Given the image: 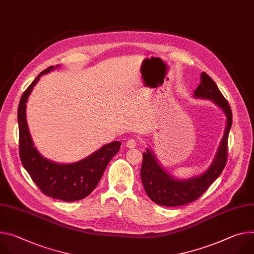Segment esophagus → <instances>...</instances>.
Segmentation results:
<instances>
[{
  "label": "esophagus",
  "mask_w": 254,
  "mask_h": 254,
  "mask_svg": "<svg viewBox=\"0 0 254 254\" xmlns=\"http://www.w3.org/2000/svg\"><path fill=\"white\" fill-rule=\"evenodd\" d=\"M137 144V140L135 139V137H130V139L127 140V142L126 143V146L128 148V149H132L136 146Z\"/></svg>",
  "instance_id": "1"
}]
</instances>
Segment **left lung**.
Wrapping results in <instances>:
<instances>
[{"instance_id": "8db88e82", "label": "left lung", "mask_w": 254, "mask_h": 254, "mask_svg": "<svg viewBox=\"0 0 254 254\" xmlns=\"http://www.w3.org/2000/svg\"><path fill=\"white\" fill-rule=\"evenodd\" d=\"M200 84L194 91V96L211 99L219 105L227 117L225 134L214 163L202 175L190 180H176L161 167L153 153L147 149L143 153L141 178L148 196L156 203L166 206H178L197 199L220 176L228 159V136L232 126V111L214 80L202 72Z\"/></svg>"}]
</instances>
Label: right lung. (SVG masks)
I'll return each mask as SVG.
<instances>
[{
	"label": "right lung",
	"instance_id": "1",
	"mask_svg": "<svg viewBox=\"0 0 254 254\" xmlns=\"http://www.w3.org/2000/svg\"><path fill=\"white\" fill-rule=\"evenodd\" d=\"M49 66L42 71L23 93L18 106L19 155L21 162L38 189L45 195L64 201H75L88 196L100 181L112 157L120 151L121 142L103 146L94 154L73 164H57L43 158L33 147L26 123V101L39 80L52 71Z\"/></svg>",
	"mask_w": 254,
	"mask_h": 254
}]
</instances>
